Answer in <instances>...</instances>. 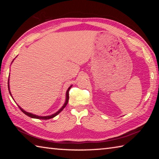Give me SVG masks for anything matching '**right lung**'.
<instances>
[{"label": "right lung", "instance_id": "right-lung-1", "mask_svg": "<svg viewBox=\"0 0 159 159\" xmlns=\"http://www.w3.org/2000/svg\"><path fill=\"white\" fill-rule=\"evenodd\" d=\"M71 85L70 86V87L69 88V89L67 90V91H66V102H65V103H64V104L63 105V107H61V108L60 110H59L58 111L56 112L55 114H54L51 115V116H39L34 115V114H31V113L26 112V111H25V110L21 109L20 106H18V107H19V108H20V109H21V111L24 113V114H25L26 116H29V117L34 118H38V119H43V120L50 119V118H53V117H55V116H57V114H60V113L64 109V107H65L66 106V104H67V103H68V102H69V90H70V88H71ZM8 90H10V89H9V78H8ZM10 95H11V93H10ZM11 96H12V95H11Z\"/></svg>", "mask_w": 159, "mask_h": 159}]
</instances>
